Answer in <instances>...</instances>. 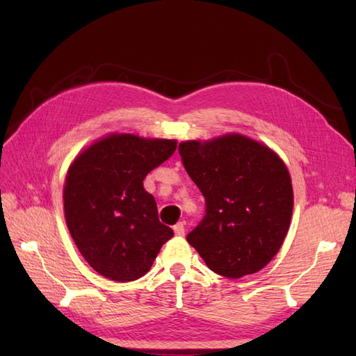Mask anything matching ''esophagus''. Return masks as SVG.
Returning <instances> with one entry per match:
<instances>
[{"label": "esophagus", "instance_id": "esophagus-1", "mask_svg": "<svg viewBox=\"0 0 356 356\" xmlns=\"http://www.w3.org/2000/svg\"><path fill=\"white\" fill-rule=\"evenodd\" d=\"M174 234L179 237H184L185 236V225L182 222H179L177 225H174Z\"/></svg>", "mask_w": 356, "mask_h": 356}]
</instances>
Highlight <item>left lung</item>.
<instances>
[{"instance_id": "1", "label": "left lung", "mask_w": 356, "mask_h": 356, "mask_svg": "<svg viewBox=\"0 0 356 356\" xmlns=\"http://www.w3.org/2000/svg\"><path fill=\"white\" fill-rule=\"evenodd\" d=\"M179 153L207 200V216L188 243L218 275L240 278L263 269L291 226L293 190L283 159L240 133L184 140Z\"/></svg>"}]
</instances>
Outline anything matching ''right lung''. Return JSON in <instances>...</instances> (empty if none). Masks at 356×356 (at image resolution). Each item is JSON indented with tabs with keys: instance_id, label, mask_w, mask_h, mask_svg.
Returning a JSON list of instances; mask_svg holds the SVG:
<instances>
[{
	"instance_id": "1",
	"label": "right lung",
	"mask_w": 356,
	"mask_h": 356,
	"mask_svg": "<svg viewBox=\"0 0 356 356\" xmlns=\"http://www.w3.org/2000/svg\"><path fill=\"white\" fill-rule=\"evenodd\" d=\"M177 148L176 139L110 133L79 151L67 170L64 216L78 251L113 282L145 275L174 232L159 222L143 179Z\"/></svg>"
}]
</instances>
